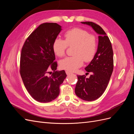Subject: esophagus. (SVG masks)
Masks as SVG:
<instances>
[{
  "label": "esophagus",
  "mask_w": 134,
  "mask_h": 134,
  "mask_svg": "<svg viewBox=\"0 0 134 134\" xmlns=\"http://www.w3.org/2000/svg\"><path fill=\"white\" fill-rule=\"evenodd\" d=\"M71 73H72V72L70 71H68V70H66V74L67 75H70V74H71Z\"/></svg>",
  "instance_id": "obj_1"
}]
</instances>
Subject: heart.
<instances>
[{
  "label": "heart",
  "mask_w": 134,
  "mask_h": 134,
  "mask_svg": "<svg viewBox=\"0 0 134 134\" xmlns=\"http://www.w3.org/2000/svg\"><path fill=\"white\" fill-rule=\"evenodd\" d=\"M65 40L56 38L52 44V50L58 57L65 54L68 46H75L74 56L66 57L60 62L63 69L74 71L82 66L83 61L90 62L94 58L97 49V38L94 35L81 28H75L69 30L64 35Z\"/></svg>",
  "instance_id": "heart-1"
}]
</instances>
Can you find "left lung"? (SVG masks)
Listing matches in <instances>:
<instances>
[{
    "instance_id": "left-lung-1",
    "label": "left lung",
    "mask_w": 134,
    "mask_h": 134,
    "mask_svg": "<svg viewBox=\"0 0 134 134\" xmlns=\"http://www.w3.org/2000/svg\"><path fill=\"white\" fill-rule=\"evenodd\" d=\"M81 23L92 27L99 35L98 44L94 58L85 68L91 75L88 78L77 75L75 93L81 99L93 101L102 95L108 86L113 69V53L110 40L102 28L92 22Z\"/></svg>"
}]
</instances>
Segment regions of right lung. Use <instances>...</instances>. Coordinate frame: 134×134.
<instances>
[{
	"instance_id": "1",
	"label": "right lung",
	"mask_w": 134,
	"mask_h": 134,
	"mask_svg": "<svg viewBox=\"0 0 134 134\" xmlns=\"http://www.w3.org/2000/svg\"><path fill=\"white\" fill-rule=\"evenodd\" d=\"M62 26L56 23L40 25L29 36L22 48L20 74L32 98L47 103L57 98L59 87L66 77L64 70H56L52 44ZM50 70L54 72L49 75Z\"/></svg>"
}]
</instances>
